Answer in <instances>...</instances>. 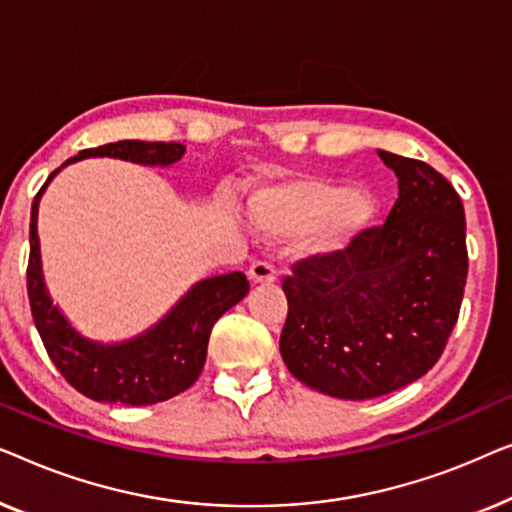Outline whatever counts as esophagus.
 Wrapping results in <instances>:
<instances>
[{
    "label": "esophagus",
    "instance_id": "34e87169",
    "mask_svg": "<svg viewBox=\"0 0 512 512\" xmlns=\"http://www.w3.org/2000/svg\"><path fill=\"white\" fill-rule=\"evenodd\" d=\"M248 278L253 285L276 283V269L269 262H253L248 269Z\"/></svg>",
    "mask_w": 512,
    "mask_h": 512
}]
</instances>
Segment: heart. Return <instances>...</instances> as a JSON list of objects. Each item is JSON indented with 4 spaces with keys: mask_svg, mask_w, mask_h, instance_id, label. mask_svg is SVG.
Masks as SVG:
<instances>
[{
    "mask_svg": "<svg viewBox=\"0 0 512 512\" xmlns=\"http://www.w3.org/2000/svg\"><path fill=\"white\" fill-rule=\"evenodd\" d=\"M376 215V197L369 187H345L325 178L294 181L253 199L257 227L271 239L308 234L301 257L334 259L355 246Z\"/></svg>",
    "mask_w": 512,
    "mask_h": 512,
    "instance_id": "heart-1",
    "label": "heart"
}]
</instances>
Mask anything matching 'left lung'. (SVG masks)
Wrapping results in <instances>:
<instances>
[{
	"mask_svg": "<svg viewBox=\"0 0 512 512\" xmlns=\"http://www.w3.org/2000/svg\"><path fill=\"white\" fill-rule=\"evenodd\" d=\"M378 157L399 181L385 225L283 280L280 355L299 383L334 399H376L422 378L455 327L469 271L455 187L420 160Z\"/></svg>",
	"mask_w": 512,
	"mask_h": 512,
	"instance_id": "8db88e82",
	"label": "left lung"
}]
</instances>
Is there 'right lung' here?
<instances>
[{
	"label": "right lung",
	"mask_w": 512,
	"mask_h": 512,
	"mask_svg": "<svg viewBox=\"0 0 512 512\" xmlns=\"http://www.w3.org/2000/svg\"><path fill=\"white\" fill-rule=\"evenodd\" d=\"M185 155L183 143L118 141L81 150L55 169L32 204L27 294L32 318L57 371L88 399L125 406H153L185 392L206 362L211 329L222 313L246 297L250 285L241 271L222 273L194 283L155 325L125 341H95L71 325L53 304L43 278L39 246V201L50 181L69 164L88 157H113L143 167H171Z\"/></svg>",
	"instance_id": "obj_1"
}]
</instances>
